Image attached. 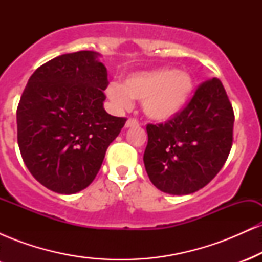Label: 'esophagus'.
Returning <instances> with one entry per match:
<instances>
[{
    "instance_id": "1",
    "label": "esophagus",
    "mask_w": 262,
    "mask_h": 262,
    "mask_svg": "<svg viewBox=\"0 0 262 262\" xmlns=\"http://www.w3.org/2000/svg\"><path fill=\"white\" fill-rule=\"evenodd\" d=\"M138 125H139V123L133 118H129L128 121L125 122V128H133V127H138Z\"/></svg>"
}]
</instances>
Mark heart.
<instances>
[{
    "mask_svg": "<svg viewBox=\"0 0 262 262\" xmlns=\"http://www.w3.org/2000/svg\"><path fill=\"white\" fill-rule=\"evenodd\" d=\"M194 92V79L187 71L160 68L138 71L124 82H111L106 95L118 110H128L133 100L141 101V110L150 121H172L188 106Z\"/></svg>",
    "mask_w": 262,
    "mask_h": 262,
    "instance_id": "1",
    "label": "heart"
}]
</instances>
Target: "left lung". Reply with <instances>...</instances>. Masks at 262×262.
<instances>
[{
  "label": "left lung",
  "mask_w": 262,
  "mask_h": 262,
  "mask_svg": "<svg viewBox=\"0 0 262 262\" xmlns=\"http://www.w3.org/2000/svg\"><path fill=\"white\" fill-rule=\"evenodd\" d=\"M233 127V107L223 85L215 77L206 81L180 116L146 127L143 160L150 181L175 196L204 187L227 161Z\"/></svg>",
  "instance_id": "left-lung-1"
}]
</instances>
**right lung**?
Returning a JSON list of instances; mask_svg holds the SVG:
<instances>
[{"label":"right lung","instance_id":"1","mask_svg":"<svg viewBox=\"0 0 262 262\" xmlns=\"http://www.w3.org/2000/svg\"><path fill=\"white\" fill-rule=\"evenodd\" d=\"M97 52L69 53L29 77L17 108V139L34 179L56 193L85 189L125 118L103 108L107 69Z\"/></svg>","mask_w":262,"mask_h":262}]
</instances>
